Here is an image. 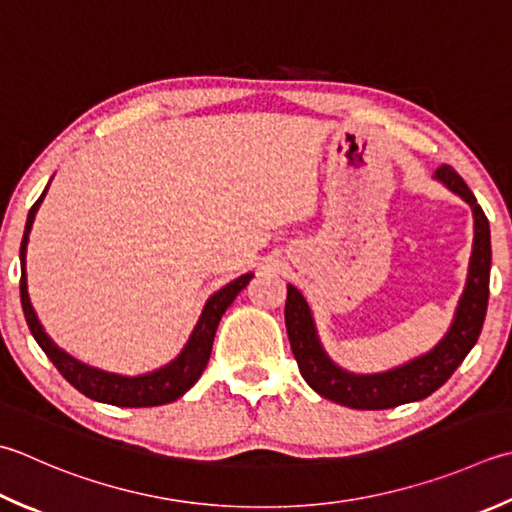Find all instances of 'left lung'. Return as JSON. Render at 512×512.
<instances>
[{
	"label": "left lung",
	"instance_id": "obj_1",
	"mask_svg": "<svg viewBox=\"0 0 512 512\" xmlns=\"http://www.w3.org/2000/svg\"><path fill=\"white\" fill-rule=\"evenodd\" d=\"M435 179H439L448 190H453L464 202L473 208L475 219V239L473 255H470L468 279L464 293L459 297L453 324L433 350L426 355L413 359V362L390 368L386 373L375 375H357L339 368L319 342L317 328L310 306L295 286L288 284L286 297V330L290 339V348L297 359L299 373L306 384L330 402L342 404L357 410H384L395 408L399 404L419 402L448 382L457 366L464 362L470 348L477 344L482 333L486 308H488V282H490V228L482 206L477 204L475 195L457 170L450 166H439L435 170Z\"/></svg>",
	"mask_w": 512,
	"mask_h": 512
}]
</instances>
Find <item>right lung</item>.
Masks as SVG:
<instances>
[{"instance_id":"obj_1","label":"right lung","mask_w":512,"mask_h":512,"mask_svg":"<svg viewBox=\"0 0 512 512\" xmlns=\"http://www.w3.org/2000/svg\"><path fill=\"white\" fill-rule=\"evenodd\" d=\"M46 190L48 186L44 188V193L39 195L33 208H30L24 237H22V248H19V262H22L19 295H22L24 317L30 333L35 337V342L44 350L50 362L55 364L59 373H62L66 382L73 384L82 395L95 399V402H104V404H113L122 408H148V406H162V404L175 402V399L182 397L186 390L190 386H195L197 379L202 377L204 368L208 364L210 350H213V339L217 333L219 319H222V315L226 313V308L235 302L239 290H244L250 279H253V273H246L242 277L233 279V282L226 284L224 288H219L215 295L208 297V302L202 310V315H199V322L193 328V333H190L186 346L170 364L153 370V373L137 375V377L106 373V370L88 366L84 362H79V359L70 357L66 350L59 348L53 339L46 335V330L42 322L37 319L35 308L30 304V297H28V284H26L28 235H30V228H33L37 208L46 197Z\"/></svg>"}]
</instances>
